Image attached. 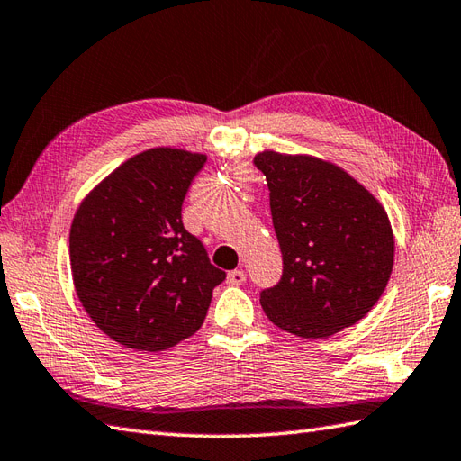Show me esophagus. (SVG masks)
Here are the masks:
<instances>
[{
	"label": "esophagus",
	"mask_w": 461,
	"mask_h": 461,
	"mask_svg": "<svg viewBox=\"0 0 461 461\" xmlns=\"http://www.w3.org/2000/svg\"><path fill=\"white\" fill-rule=\"evenodd\" d=\"M245 279H248V276H245V273H243L241 269H235V271H230V273H228V285H231V286L243 285Z\"/></svg>",
	"instance_id": "obj_1"
}]
</instances>
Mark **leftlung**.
<instances>
[{"label": "left lung", "instance_id": "8db88e82", "mask_svg": "<svg viewBox=\"0 0 461 461\" xmlns=\"http://www.w3.org/2000/svg\"><path fill=\"white\" fill-rule=\"evenodd\" d=\"M271 216L283 253L279 285L261 293L275 326L328 338L377 304L394 261L387 212L344 168L312 155L261 151Z\"/></svg>", "mask_w": 461, "mask_h": 461}]
</instances>
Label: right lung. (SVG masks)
Here are the masks:
<instances>
[{
    "mask_svg": "<svg viewBox=\"0 0 461 461\" xmlns=\"http://www.w3.org/2000/svg\"><path fill=\"white\" fill-rule=\"evenodd\" d=\"M206 155L155 147L94 186L70 226V269L92 322L117 344L163 351L204 324L226 273L182 226V200Z\"/></svg>",
    "mask_w": 461,
    "mask_h": 461,
    "instance_id": "add662e5",
    "label": "right lung"
}]
</instances>
